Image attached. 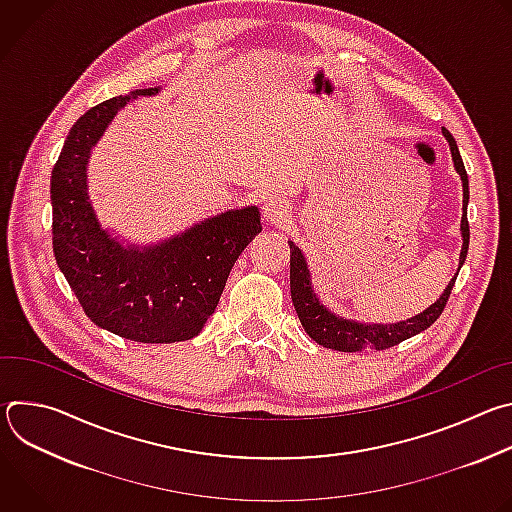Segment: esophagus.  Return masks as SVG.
<instances>
[{"label": "esophagus", "mask_w": 512, "mask_h": 512, "mask_svg": "<svg viewBox=\"0 0 512 512\" xmlns=\"http://www.w3.org/2000/svg\"><path fill=\"white\" fill-rule=\"evenodd\" d=\"M287 214H289V210L283 204V200L275 198V200L265 202V206H263V216H265L267 223H281Z\"/></svg>", "instance_id": "obj_1"}]
</instances>
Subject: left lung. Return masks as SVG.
Returning a JSON list of instances; mask_svg holds the SVG:
<instances>
[{
	"mask_svg": "<svg viewBox=\"0 0 512 512\" xmlns=\"http://www.w3.org/2000/svg\"><path fill=\"white\" fill-rule=\"evenodd\" d=\"M444 135L450 143V152L454 160V168L462 178V190H464V214H462V251H460V265H464L466 255H468V243H470V227H468V198H470V188H468V174L458 150V143L452 137L448 129H444ZM289 243V287H291V302H294V308L298 312V318L308 332L312 340H316L324 348L332 350H342V352H356L362 348H375V350H385L391 348L423 330H427L437 318L442 316L446 302L452 294V287L456 283L458 273L452 277L448 287L444 289V294L437 298L429 308H425L421 314L395 322V324H371V322H356V320H346L342 316H336L330 312L320 298L316 296L314 285H312V275L308 269V261L302 253L300 247L294 245V241Z\"/></svg>",
	"mask_w": 512,
	"mask_h": 512,
	"instance_id": "8db88e82",
	"label": "left lung"
}]
</instances>
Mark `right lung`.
<instances>
[{
    "label": "right lung",
    "instance_id": "add662e5",
    "mask_svg": "<svg viewBox=\"0 0 512 512\" xmlns=\"http://www.w3.org/2000/svg\"><path fill=\"white\" fill-rule=\"evenodd\" d=\"M137 89L89 109L72 125L50 178L52 247L85 314L103 330L143 344H170L200 334L229 273L261 233L257 206L231 208L156 245H131L99 223L89 196L91 152Z\"/></svg>",
    "mask_w": 512,
    "mask_h": 512
}]
</instances>
